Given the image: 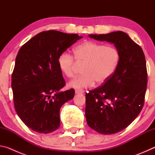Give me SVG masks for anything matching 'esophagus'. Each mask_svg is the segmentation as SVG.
Returning a JSON list of instances; mask_svg holds the SVG:
<instances>
[{
	"mask_svg": "<svg viewBox=\"0 0 155 155\" xmlns=\"http://www.w3.org/2000/svg\"><path fill=\"white\" fill-rule=\"evenodd\" d=\"M75 93H76V94H84V91H82V90H75Z\"/></svg>",
	"mask_w": 155,
	"mask_h": 155,
	"instance_id": "esophagus-1",
	"label": "esophagus"
}]
</instances>
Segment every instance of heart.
<instances>
[{
  "instance_id": "1",
  "label": "heart",
  "mask_w": 155,
  "mask_h": 155,
  "mask_svg": "<svg viewBox=\"0 0 155 155\" xmlns=\"http://www.w3.org/2000/svg\"><path fill=\"white\" fill-rule=\"evenodd\" d=\"M74 59L84 64L82 74L70 81V87L83 89L91 87L95 82L103 85L107 82L117 70L120 54L116 48L93 41H85L73 50ZM71 54L63 52L57 59V65L63 74L72 78L74 76L77 64Z\"/></svg>"
}]
</instances>
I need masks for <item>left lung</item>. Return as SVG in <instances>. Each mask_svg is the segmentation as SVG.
I'll list each match as a JSON object with an SVG mask.
<instances>
[{"mask_svg":"<svg viewBox=\"0 0 155 155\" xmlns=\"http://www.w3.org/2000/svg\"><path fill=\"white\" fill-rule=\"evenodd\" d=\"M89 37L114 44L120 54L118 67L112 77L85 94L89 127L101 134H114L130 125L142 109L148 82L145 55L122 31Z\"/></svg>","mask_w":155,"mask_h":155,"instance_id":"1","label":"left lung"}]
</instances>
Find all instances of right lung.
<instances>
[{
  "label": "right lung",
  "instance_id": "right-lung-1",
  "mask_svg": "<svg viewBox=\"0 0 155 155\" xmlns=\"http://www.w3.org/2000/svg\"><path fill=\"white\" fill-rule=\"evenodd\" d=\"M81 38L77 34L43 31L18 51L12 77L15 109L25 125L37 133L56 130L60 126V109L74 98L73 89L60 91L65 82L57 59Z\"/></svg>",
  "mask_w": 155,
  "mask_h": 155
}]
</instances>
